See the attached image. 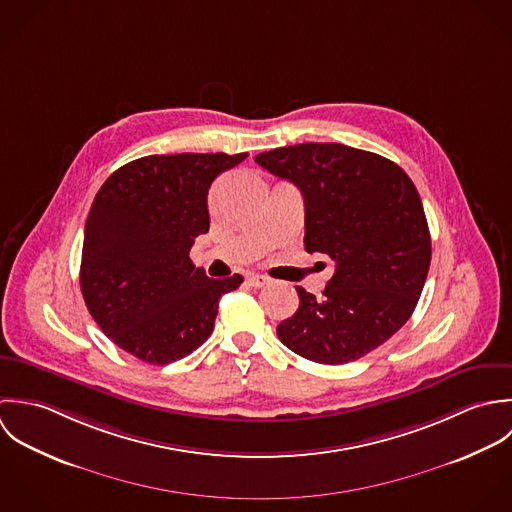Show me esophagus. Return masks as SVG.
Listing matches in <instances>:
<instances>
[{
	"instance_id": "34e87169",
	"label": "esophagus",
	"mask_w": 512,
	"mask_h": 512,
	"mask_svg": "<svg viewBox=\"0 0 512 512\" xmlns=\"http://www.w3.org/2000/svg\"><path fill=\"white\" fill-rule=\"evenodd\" d=\"M247 283H249L253 289H261V287L269 285V279H267L265 275H255V273H251V275H247Z\"/></svg>"
}]
</instances>
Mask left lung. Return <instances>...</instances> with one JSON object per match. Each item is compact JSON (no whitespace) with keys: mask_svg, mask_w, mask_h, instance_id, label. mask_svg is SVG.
Returning a JSON list of instances; mask_svg holds the SVG:
<instances>
[{"mask_svg":"<svg viewBox=\"0 0 512 512\" xmlns=\"http://www.w3.org/2000/svg\"><path fill=\"white\" fill-rule=\"evenodd\" d=\"M305 200V249L334 261L322 299L297 287L281 342L318 364L376 350L408 322L431 263L421 198L392 160L344 144L307 142L255 156Z\"/></svg>","mask_w":512,"mask_h":512,"instance_id":"1","label":"left lung"}]
</instances>
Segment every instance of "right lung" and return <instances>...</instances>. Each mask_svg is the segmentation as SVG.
<instances>
[{
  "mask_svg": "<svg viewBox=\"0 0 512 512\" xmlns=\"http://www.w3.org/2000/svg\"><path fill=\"white\" fill-rule=\"evenodd\" d=\"M243 154H154L104 182L85 223L81 291L104 334L148 364H170L213 332L221 295L241 275L209 279L190 259L209 231L207 192Z\"/></svg>",
  "mask_w": 512,
  "mask_h": 512,
  "instance_id": "add662e5",
  "label": "right lung"
}]
</instances>
